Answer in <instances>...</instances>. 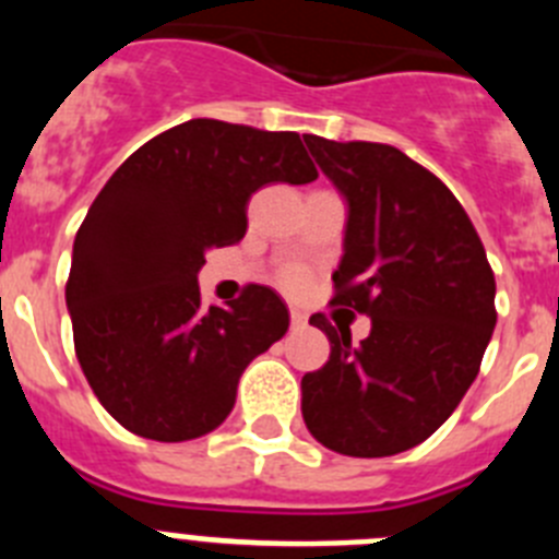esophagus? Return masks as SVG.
I'll use <instances>...</instances> for the list:
<instances>
[{
  "label": "esophagus",
  "mask_w": 559,
  "mask_h": 559,
  "mask_svg": "<svg viewBox=\"0 0 559 559\" xmlns=\"http://www.w3.org/2000/svg\"><path fill=\"white\" fill-rule=\"evenodd\" d=\"M305 324H308V316L302 313V310H290V328L294 330H299V328H305Z\"/></svg>",
  "instance_id": "34e87169"
}]
</instances>
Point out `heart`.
<instances>
[{"instance_id": "heart-1", "label": "heart", "mask_w": 559, "mask_h": 559, "mask_svg": "<svg viewBox=\"0 0 559 559\" xmlns=\"http://www.w3.org/2000/svg\"><path fill=\"white\" fill-rule=\"evenodd\" d=\"M283 285L288 290H302L305 285H308V271L299 269V265H290L283 274Z\"/></svg>"}]
</instances>
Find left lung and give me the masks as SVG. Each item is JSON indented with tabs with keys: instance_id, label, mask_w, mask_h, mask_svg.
<instances>
[{
	"instance_id": "left-lung-1",
	"label": "left lung",
	"mask_w": 559,
	"mask_h": 559,
	"mask_svg": "<svg viewBox=\"0 0 559 559\" xmlns=\"http://www.w3.org/2000/svg\"><path fill=\"white\" fill-rule=\"evenodd\" d=\"M316 165L347 199L333 305L372 319L353 344L324 313L330 360L302 378V417L344 456H394L426 442L476 380L496 328V276L451 190L380 142L305 133Z\"/></svg>"
}]
</instances>
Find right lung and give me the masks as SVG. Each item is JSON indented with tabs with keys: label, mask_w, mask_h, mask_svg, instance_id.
<instances>
[{
	"label": "right lung",
	"mask_w": 559,
	"mask_h": 559,
	"mask_svg": "<svg viewBox=\"0 0 559 559\" xmlns=\"http://www.w3.org/2000/svg\"><path fill=\"white\" fill-rule=\"evenodd\" d=\"M313 179L296 131L190 120L106 181L75 235L67 308L88 386L122 428L187 442L229 417L243 369L290 319L265 285L204 308V254L243 240L251 192Z\"/></svg>",
	"instance_id": "add662e5"
}]
</instances>
